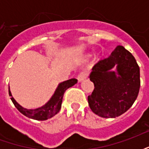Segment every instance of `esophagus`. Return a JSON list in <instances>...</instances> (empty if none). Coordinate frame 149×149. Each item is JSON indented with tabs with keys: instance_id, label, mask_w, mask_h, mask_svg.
I'll use <instances>...</instances> for the list:
<instances>
[{
	"instance_id": "obj_1",
	"label": "esophagus",
	"mask_w": 149,
	"mask_h": 149,
	"mask_svg": "<svg viewBox=\"0 0 149 149\" xmlns=\"http://www.w3.org/2000/svg\"><path fill=\"white\" fill-rule=\"evenodd\" d=\"M86 77H87V73L84 72H81V73L77 76V80L79 82H81V81H83L84 80H85Z\"/></svg>"
}]
</instances>
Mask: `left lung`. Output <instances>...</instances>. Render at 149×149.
I'll list each match as a JSON object with an SVG mask.
<instances>
[{"mask_svg": "<svg viewBox=\"0 0 149 149\" xmlns=\"http://www.w3.org/2000/svg\"><path fill=\"white\" fill-rule=\"evenodd\" d=\"M116 65V71L111 69ZM94 90L88 97L91 110L104 118H115L128 111L137 98L140 68L131 52L118 45L108 58L92 68Z\"/></svg>", "mask_w": 149, "mask_h": 149, "instance_id": "obj_1", "label": "left lung"}]
</instances>
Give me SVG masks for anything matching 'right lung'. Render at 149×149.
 Instances as JSON below:
<instances>
[{
	"label": "right lung",
	"instance_id": "obj_1",
	"mask_svg": "<svg viewBox=\"0 0 149 149\" xmlns=\"http://www.w3.org/2000/svg\"><path fill=\"white\" fill-rule=\"evenodd\" d=\"M77 83V80L75 78L69 79L68 81L60 83L58 87L56 88L54 94L50 98V100L45 105H43L42 107H40L38 109H24L22 106H21L13 97L10 89H8V94L10 97H12L11 100L15 107L23 115L27 116L29 118L37 120H45L51 118L53 116H55L56 114L58 113L61 108L62 99L64 97L65 92L68 89V88L73 86Z\"/></svg>",
	"mask_w": 149,
	"mask_h": 149
}]
</instances>
